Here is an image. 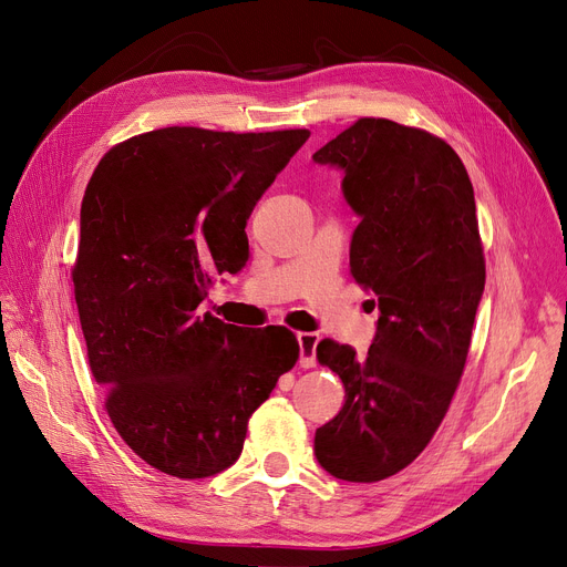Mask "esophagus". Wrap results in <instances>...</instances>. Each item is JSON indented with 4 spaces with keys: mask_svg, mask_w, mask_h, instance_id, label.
Returning a JSON list of instances; mask_svg holds the SVG:
<instances>
[{
    "mask_svg": "<svg viewBox=\"0 0 567 567\" xmlns=\"http://www.w3.org/2000/svg\"><path fill=\"white\" fill-rule=\"evenodd\" d=\"M317 333H299V347H301V368L310 370L317 365Z\"/></svg>",
    "mask_w": 567,
    "mask_h": 567,
    "instance_id": "esophagus-1",
    "label": "esophagus"
}]
</instances>
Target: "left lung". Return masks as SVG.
Wrapping results in <instances>:
<instances>
[{
    "instance_id": "1",
    "label": "left lung",
    "mask_w": 567,
    "mask_h": 567,
    "mask_svg": "<svg viewBox=\"0 0 567 567\" xmlns=\"http://www.w3.org/2000/svg\"><path fill=\"white\" fill-rule=\"evenodd\" d=\"M312 158L344 172L361 216L351 276L381 312L365 359L329 338L317 344L344 404L315 432V455L340 481L377 483L425 451L460 385L485 289L475 197L449 142L391 118H359Z\"/></svg>"
}]
</instances>
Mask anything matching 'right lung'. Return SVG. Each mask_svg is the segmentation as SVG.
<instances>
[{
	"label": "right lung",
	"instance_id": "1",
	"mask_svg": "<svg viewBox=\"0 0 567 567\" xmlns=\"http://www.w3.org/2000/svg\"><path fill=\"white\" fill-rule=\"evenodd\" d=\"M306 128L169 126L114 144L80 208L73 287L86 359L128 449L174 478H208L299 361L285 326L199 315L212 278L248 261L246 225Z\"/></svg>",
	"mask_w": 567,
	"mask_h": 567
}]
</instances>
